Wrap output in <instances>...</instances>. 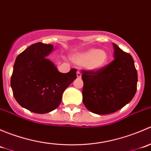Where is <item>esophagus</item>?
I'll use <instances>...</instances> for the list:
<instances>
[{
    "label": "esophagus",
    "mask_w": 151,
    "mask_h": 151,
    "mask_svg": "<svg viewBox=\"0 0 151 151\" xmlns=\"http://www.w3.org/2000/svg\"><path fill=\"white\" fill-rule=\"evenodd\" d=\"M81 75H82V74H81V73H80V71H77V78H80V77H81Z\"/></svg>",
    "instance_id": "1"
}]
</instances>
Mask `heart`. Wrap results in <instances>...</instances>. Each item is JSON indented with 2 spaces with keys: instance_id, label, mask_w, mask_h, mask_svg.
<instances>
[{
  "instance_id": "b5f03b06",
  "label": "heart",
  "mask_w": 151,
  "mask_h": 151,
  "mask_svg": "<svg viewBox=\"0 0 151 151\" xmlns=\"http://www.w3.org/2000/svg\"><path fill=\"white\" fill-rule=\"evenodd\" d=\"M109 56L104 50L91 48L76 52L71 56V60L79 66H85L90 71H96L107 64Z\"/></svg>"
}]
</instances>
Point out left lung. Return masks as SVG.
Wrapping results in <instances>:
<instances>
[{"instance_id":"left-lung-1","label":"left lung","mask_w":151,"mask_h":151,"mask_svg":"<svg viewBox=\"0 0 151 151\" xmlns=\"http://www.w3.org/2000/svg\"><path fill=\"white\" fill-rule=\"evenodd\" d=\"M114 59L99 71H82L83 101L98 115L115 112L132 101L137 91V71L133 58L115 44Z\"/></svg>"}]
</instances>
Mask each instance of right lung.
I'll return each mask as SVG.
<instances>
[{
    "mask_svg": "<svg viewBox=\"0 0 151 151\" xmlns=\"http://www.w3.org/2000/svg\"><path fill=\"white\" fill-rule=\"evenodd\" d=\"M53 45L33 44L17 57L11 77V87L18 104L30 112L45 114L55 109L62 95L77 78L76 68L60 72L47 58Z\"/></svg>",
    "mask_w": 151,
    "mask_h": 151,
    "instance_id": "obj_1",
    "label": "right lung"
}]
</instances>
